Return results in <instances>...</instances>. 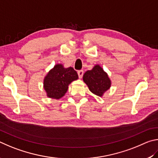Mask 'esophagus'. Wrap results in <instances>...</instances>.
I'll return each instance as SVG.
<instances>
[{
	"label": "esophagus",
	"mask_w": 158,
	"mask_h": 158,
	"mask_svg": "<svg viewBox=\"0 0 158 158\" xmlns=\"http://www.w3.org/2000/svg\"><path fill=\"white\" fill-rule=\"evenodd\" d=\"M77 74H78V76H79L80 78H81L82 76H83V74H84L83 70H80V71H77Z\"/></svg>",
	"instance_id": "1"
}]
</instances>
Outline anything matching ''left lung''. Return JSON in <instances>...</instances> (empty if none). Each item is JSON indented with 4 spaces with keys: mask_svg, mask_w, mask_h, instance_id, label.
Masks as SVG:
<instances>
[{
    "mask_svg": "<svg viewBox=\"0 0 158 158\" xmlns=\"http://www.w3.org/2000/svg\"><path fill=\"white\" fill-rule=\"evenodd\" d=\"M83 81L91 92L98 96H103L111 85L108 76L99 65H96L92 70L85 72Z\"/></svg>",
    "mask_w": 158,
    "mask_h": 158,
    "instance_id": "obj_1",
    "label": "left lung"
}]
</instances>
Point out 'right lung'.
Wrapping results in <instances>:
<instances>
[{"label":"right lung","mask_w":158,"mask_h":158,"mask_svg":"<svg viewBox=\"0 0 158 158\" xmlns=\"http://www.w3.org/2000/svg\"><path fill=\"white\" fill-rule=\"evenodd\" d=\"M78 78L77 72L72 67L64 68L57 64L44 78V89L49 98L59 99L67 92L69 85Z\"/></svg>","instance_id":"1"}]
</instances>
